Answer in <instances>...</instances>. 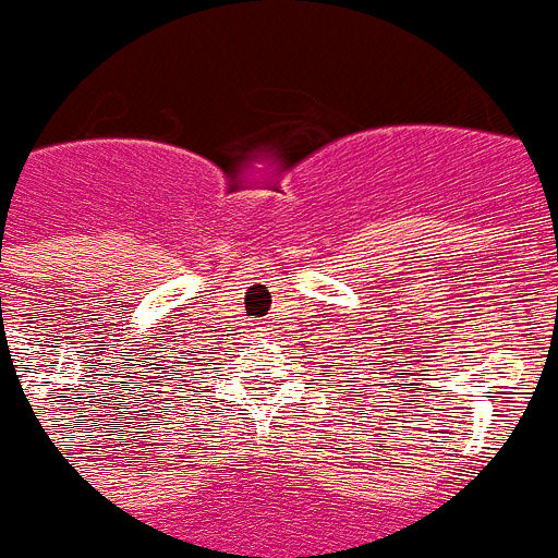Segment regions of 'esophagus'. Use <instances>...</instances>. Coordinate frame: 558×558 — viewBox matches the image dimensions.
Listing matches in <instances>:
<instances>
[{"label":"esophagus","instance_id":"1","mask_svg":"<svg viewBox=\"0 0 558 558\" xmlns=\"http://www.w3.org/2000/svg\"><path fill=\"white\" fill-rule=\"evenodd\" d=\"M255 331H257V335H269V326H266V323H257Z\"/></svg>","mask_w":558,"mask_h":558}]
</instances>
